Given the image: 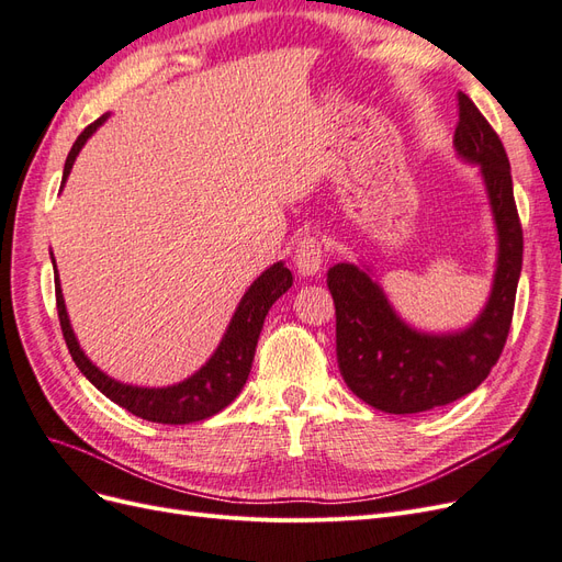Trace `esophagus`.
Segmentation results:
<instances>
[{
	"instance_id": "obj_1",
	"label": "esophagus",
	"mask_w": 562,
	"mask_h": 562,
	"mask_svg": "<svg viewBox=\"0 0 562 562\" xmlns=\"http://www.w3.org/2000/svg\"><path fill=\"white\" fill-rule=\"evenodd\" d=\"M293 262L302 277H314L323 269V248L321 241L312 234H304L302 239L295 244V255Z\"/></svg>"
}]
</instances>
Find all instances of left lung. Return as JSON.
<instances>
[{"label":"left lung","mask_w":562,"mask_h":562,"mask_svg":"<svg viewBox=\"0 0 562 562\" xmlns=\"http://www.w3.org/2000/svg\"><path fill=\"white\" fill-rule=\"evenodd\" d=\"M457 108L454 147L459 157L481 164L499 236L495 283L481 316L459 333H419L398 318L363 269L347 262L328 269L339 372L356 396L382 413H424L471 394L499 361L512 328L522 267L512 166L499 135L467 93H457Z\"/></svg>","instance_id":"left-lung-1"}]
</instances>
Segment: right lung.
<instances>
[{
	"label": "right lung",
	"mask_w": 562,
	"mask_h": 562,
	"mask_svg": "<svg viewBox=\"0 0 562 562\" xmlns=\"http://www.w3.org/2000/svg\"><path fill=\"white\" fill-rule=\"evenodd\" d=\"M105 119L108 114L95 119L93 124H89L79 133L70 155L65 159L63 184L72 171V164L79 155V149L95 133V128L105 122ZM291 285H293V274L291 269L283 267V262L271 265L267 271H262V274L252 281L246 295L241 297L239 307H236L229 321V328L223 337V342H220V347L211 356V361L199 372H194L192 378L164 389L131 386V384L116 382L108 378L103 370H98L87 356H83L77 337L72 333L70 318H67V312H65L58 271H56V307L60 318V330H63L67 349L72 353V361L98 391H103L110 401L122 405L131 415L143 417L147 422L190 424V422L213 417L215 413L223 411V407H227L236 396H239V391L248 380L265 316L271 304H274Z\"/></svg>",
	"instance_id": "add662e5"
}]
</instances>
